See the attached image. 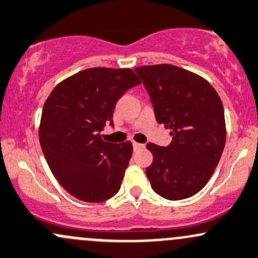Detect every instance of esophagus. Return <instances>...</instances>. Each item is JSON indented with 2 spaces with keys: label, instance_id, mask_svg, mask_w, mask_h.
I'll return each instance as SVG.
<instances>
[{
  "label": "esophagus",
  "instance_id": "1",
  "mask_svg": "<svg viewBox=\"0 0 258 258\" xmlns=\"http://www.w3.org/2000/svg\"><path fill=\"white\" fill-rule=\"evenodd\" d=\"M133 146H134V150H139V149H143L144 145L143 144H139V143H133Z\"/></svg>",
  "mask_w": 258,
  "mask_h": 258
}]
</instances>
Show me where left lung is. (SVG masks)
I'll return each instance as SVG.
<instances>
[{"mask_svg": "<svg viewBox=\"0 0 258 258\" xmlns=\"http://www.w3.org/2000/svg\"><path fill=\"white\" fill-rule=\"evenodd\" d=\"M150 96L157 123L171 130L167 146L149 143L154 161L146 174L152 189L170 201L198 193L214 172L225 146L224 107L217 91L177 66L135 69Z\"/></svg>", "mask_w": 258, "mask_h": 258, "instance_id": "left-lung-1", "label": "left lung"}]
</instances>
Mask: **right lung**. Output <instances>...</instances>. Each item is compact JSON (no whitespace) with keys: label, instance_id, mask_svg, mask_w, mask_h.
I'll list each match as a JSON object with an SVG mask.
<instances>
[{"label":"right lung","instance_id":"add662e5","mask_svg":"<svg viewBox=\"0 0 258 258\" xmlns=\"http://www.w3.org/2000/svg\"><path fill=\"white\" fill-rule=\"evenodd\" d=\"M139 84L130 69H87L60 82L46 99L41 150L55 178L75 198L99 203L117 195L133 145L106 143L101 132L108 123L114 126L118 99Z\"/></svg>","mask_w":258,"mask_h":258}]
</instances>
